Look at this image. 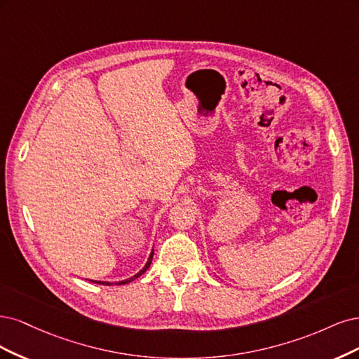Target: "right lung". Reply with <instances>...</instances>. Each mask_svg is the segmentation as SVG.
<instances>
[{"label":"right lung","instance_id":"add662e5","mask_svg":"<svg viewBox=\"0 0 359 359\" xmlns=\"http://www.w3.org/2000/svg\"><path fill=\"white\" fill-rule=\"evenodd\" d=\"M152 258H154V252L150 253V257H149V259H147V262H146V265L143 267V270L142 271H138L135 276H133V277H130V279H126V280H122V282H114V285H125V283H130V282H133L134 279H137V277H140L149 267H150V264H152ZM90 282H94V283H98V285H113V282H98V280H90Z\"/></svg>","mask_w":359,"mask_h":359}]
</instances>
